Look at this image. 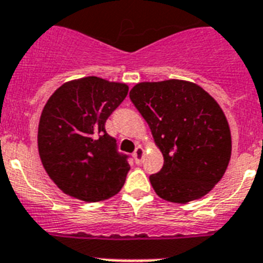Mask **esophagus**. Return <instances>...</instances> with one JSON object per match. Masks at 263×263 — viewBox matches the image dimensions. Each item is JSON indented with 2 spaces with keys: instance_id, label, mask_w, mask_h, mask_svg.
<instances>
[{
  "instance_id": "34e87169",
  "label": "esophagus",
  "mask_w": 263,
  "mask_h": 263,
  "mask_svg": "<svg viewBox=\"0 0 263 263\" xmlns=\"http://www.w3.org/2000/svg\"><path fill=\"white\" fill-rule=\"evenodd\" d=\"M143 155H145V152H143V148L141 146H137L136 150L133 153V158L136 160V163H141L143 159Z\"/></svg>"
}]
</instances>
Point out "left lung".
<instances>
[{
    "label": "left lung",
    "instance_id": "1",
    "mask_svg": "<svg viewBox=\"0 0 263 263\" xmlns=\"http://www.w3.org/2000/svg\"><path fill=\"white\" fill-rule=\"evenodd\" d=\"M130 100L152 129L163 154L154 191L171 203L200 199L224 175L232 153L231 129L216 100L184 80L139 83Z\"/></svg>",
    "mask_w": 263,
    "mask_h": 263
}]
</instances>
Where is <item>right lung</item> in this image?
<instances>
[{
  "label": "right lung",
  "mask_w": 263,
  "mask_h": 263,
  "mask_svg": "<svg viewBox=\"0 0 263 263\" xmlns=\"http://www.w3.org/2000/svg\"><path fill=\"white\" fill-rule=\"evenodd\" d=\"M122 83L96 76L72 80L52 93L41 115L42 164L64 194L95 203L117 194L130 166L105 122L127 95Z\"/></svg>",
  "instance_id": "obj_1"
}]
</instances>
